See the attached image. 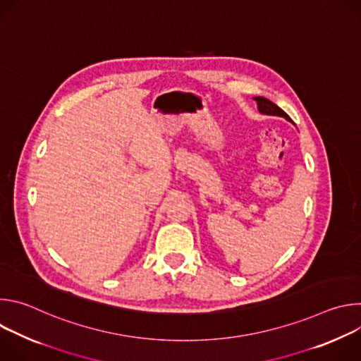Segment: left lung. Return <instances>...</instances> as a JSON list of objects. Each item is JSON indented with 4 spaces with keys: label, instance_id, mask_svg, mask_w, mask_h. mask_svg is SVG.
<instances>
[{
    "label": "left lung",
    "instance_id": "1",
    "mask_svg": "<svg viewBox=\"0 0 361 361\" xmlns=\"http://www.w3.org/2000/svg\"><path fill=\"white\" fill-rule=\"evenodd\" d=\"M255 101H257V106H259V110H260V113H263V114H267V116H279V117H284L286 120H288L290 121V117L279 107V106H276L273 101H270V99H267V98H264V97H255L254 98Z\"/></svg>",
    "mask_w": 361,
    "mask_h": 361
}]
</instances>
